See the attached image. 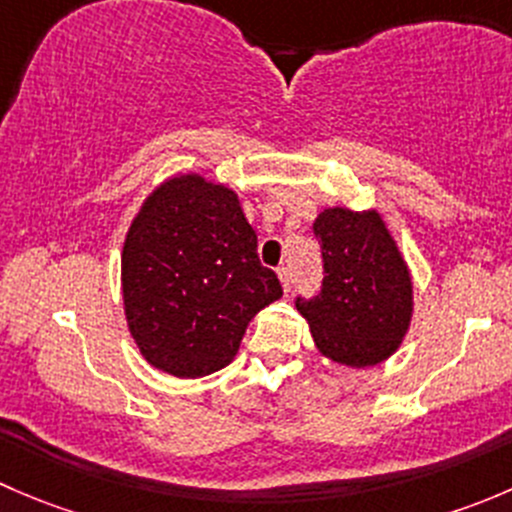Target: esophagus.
I'll list each match as a JSON object with an SVG mask.
<instances>
[{
  "instance_id": "esophagus-1",
  "label": "esophagus",
  "mask_w": 512,
  "mask_h": 512,
  "mask_svg": "<svg viewBox=\"0 0 512 512\" xmlns=\"http://www.w3.org/2000/svg\"><path fill=\"white\" fill-rule=\"evenodd\" d=\"M277 275H280V282L282 287H285V292H289V289H292V272H289V267L282 265L280 270H277Z\"/></svg>"
}]
</instances>
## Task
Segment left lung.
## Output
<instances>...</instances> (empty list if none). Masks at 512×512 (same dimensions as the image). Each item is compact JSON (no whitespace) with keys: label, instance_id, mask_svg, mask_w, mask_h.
I'll return each mask as SVG.
<instances>
[{"label":"left lung","instance_id":"obj_1","mask_svg":"<svg viewBox=\"0 0 512 512\" xmlns=\"http://www.w3.org/2000/svg\"><path fill=\"white\" fill-rule=\"evenodd\" d=\"M312 230L322 247V289L294 304L324 356L356 369L379 364L409 329V267L379 213L329 208Z\"/></svg>","mask_w":512,"mask_h":512}]
</instances>
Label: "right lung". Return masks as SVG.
<instances>
[{
	"label": "right lung",
	"instance_id": "right-lung-1",
	"mask_svg": "<svg viewBox=\"0 0 512 512\" xmlns=\"http://www.w3.org/2000/svg\"><path fill=\"white\" fill-rule=\"evenodd\" d=\"M121 275L141 354L185 379L230 364L250 319L282 297L237 195L200 175L153 190L123 242Z\"/></svg>",
	"mask_w": 512,
	"mask_h": 512
}]
</instances>
